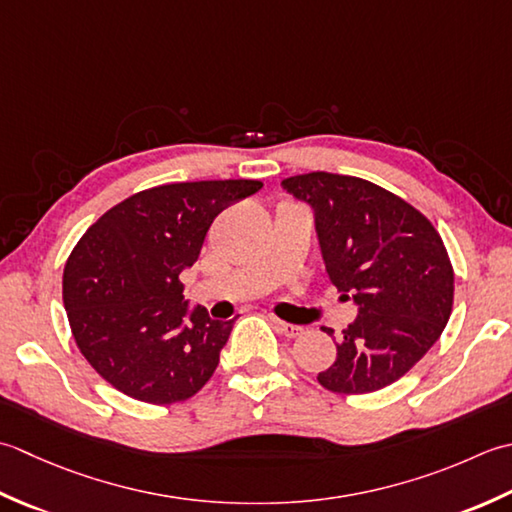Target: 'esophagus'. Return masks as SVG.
<instances>
[{
	"instance_id": "1",
	"label": "esophagus",
	"mask_w": 512,
	"mask_h": 512,
	"mask_svg": "<svg viewBox=\"0 0 512 512\" xmlns=\"http://www.w3.org/2000/svg\"><path fill=\"white\" fill-rule=\"evenodd\" d=\"M269 320H271V325H274V329L278 333H283V336H287V338H296V336H300V333H302V327H298V325H289V322L280 320V318H274V316H271Z\"/></svg>"
}]
</instances>
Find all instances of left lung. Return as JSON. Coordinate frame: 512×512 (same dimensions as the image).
I'll list each match as a JSON object with an SVG mask.
<instances>
[{"label":"left lung","mask_w":512,"mask_h":512,"mask_svg":"<svg viewBox=\"0 0 512 512\" xmlns=\"http://www.w3.org/2000/svg\"><path fill=\"white\" fill-rule=\"evenodd\" d=\"M283 187L311 205L329 280L358 305L318 382L342 395L389 387L451 318L455 276L440 234L413 205L358 176L309 172Z\"/></svg>","instance_id":"8db88e82"}]
</instances>
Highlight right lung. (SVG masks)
Masks as SVG:
<instances>
[{"mask_svg":"<svg viewBox=\"0 0 512 512\" xmlns=\"http://www.w3.org/2000/svg\"><path fill=\"white\" fill-rule=\"evenodd\" d=\"M260 187L247 179L150 187L81 236L64 269V307L83 358L114 389L172 404L212 378L236 318L190 311L179 276L214 218Z\"/></svg>","mask_w":512,"mask_h":512,"instance_id":"right-lung-1","label":"right lung"}]
</instances>
